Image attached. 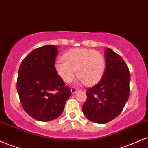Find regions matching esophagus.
<instances>
[{"label": "esophagus", "instance_id": "1", "mask_svg": "<svg viewBox=\"0 0 148 148\" xmlns=\"http://www.w3.org/2000/svg\"><path fill=\"white\" fill-rule=\"evenodd\" d=\"M79 89H78V88H74V87H72V88H71V92H72V94H74V93H76V92H78V91H79Z\"/></svg>", "mask_w": 148, "mask_h": 148}]
</instances>
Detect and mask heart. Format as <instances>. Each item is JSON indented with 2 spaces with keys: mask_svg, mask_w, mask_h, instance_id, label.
<instances>
[{
  "mask_svg": "<svg viewBox=\"0 0 148 148\" xmlns=\"http://www.w3.org/2000/svg\"><path fill=\"white\" fill-rule=\"evenodd\" d=\"M62 60H57L54 67L58 75L65 83L77 76L85 85L91 86L101 79L106 70V59L103 55L93 49L76 48L67 51Z\"/></svg>",
  "mask_w": 148,
  "mask_h": 148,
  "instance_id": "obj_1",
  "label": "heart"
}]
</instances>
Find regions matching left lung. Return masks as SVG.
Here are the masks:
<instances>
[{"instance_id":"left-lung-1","label":"left lung","mask_w":148,"mask_h":148,"mask_svg":"<svg viewBox=\"0 0 148 148\" xmlns=\"http://www.w3.org/2000/svg\"><path fill=\"white\" fill-rule=\"evenodd\" d=\"M106 67L97 84L87 89V100L82 107L87 119L106 123L122 112L130 97V72L122 57L112 49L106 50Z\"/></svg>"}]
</instances>
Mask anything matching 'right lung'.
Listing matches in <instances>:
<instances>
[{
    "label": "right lung",
    "mask_w": 148,
    "mask_h": 148,
    "mask_svg": "<svg viewBox=\"0 0 148 148\" xmlns=\"http://www.w3.org/2000/svg\"><path fill=\"white\" fill-rule=\"evenodd\" d=\"M56 45H44L32 51L21 62L17 92L23 110L36 120L49 121L63 112L71 96L70 88L54 67Z\"/></svg>",
    "instance_id": "right-lung-1"
}]
</instances>
